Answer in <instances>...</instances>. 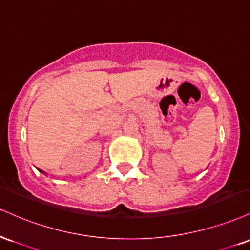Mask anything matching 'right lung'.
<instances>
[{"label":"right lung","instance_id":"right-lung-1","mask_svg":"<svg viewBox=\"0 0 250 250\" xmlns=\"http://www.w3.org/2000/svg\"><path fill=\"white\" fill-rule=\"evenodd\" d=\"M40 172H42V173H43V172H44V171H42V169H40Z\"/></svg>","mask_w":250,"mask_h":250}]
</instances>
